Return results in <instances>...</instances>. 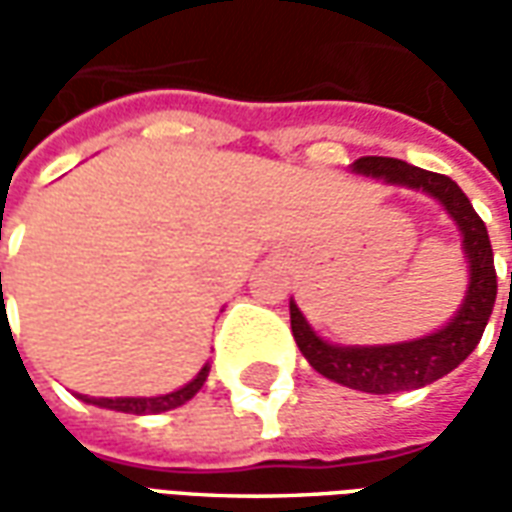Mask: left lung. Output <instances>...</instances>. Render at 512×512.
Listing matches in <instances>:
<instances>
[{"label":"left lung","instance_id":"obj_1","mask_svg":"<svg viewBox=\"0 0 512 512\" xmlns=\"http://www.w3.org/2000/svg\"><path fill=\"white\" fill-rule=\"evenodd\" d=\"M351 172L384 180L386 186H406V189L422 191L439 202L461 233V249L466 257V268H469L466 296L441 329L414 337V340H403V343H329L312 329L296 301H290V329L304 359L334 384L370 392V395H392V392L428 386L452 373L472 354L483 337L485 323L491 318L496 301V271L488 230L483 219L474 213L472 202L463 194L461 186L447 175L384 156L359 158L351 164Z\"/></svg>","mask_w":512,"mask_h":512}]
</instances>
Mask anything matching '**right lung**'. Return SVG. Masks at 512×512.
Returning <instances> with one entry per match:
<instances>
[{"label":"right lung","mask_w":512,"mask_h":512,"mask_svg":"<svg viewBox=\"0 0 512 512\" xmlns=\"http://www.w3.org/2000/svg\"><path fill=\"white\" fill-rule=\"evenodd\" d=\"M2 277V274H0ZM2 290V285H0ZM211 373V365H202V370L197 376L191 378L189 384H183L175 392H167V395L156 397H87L79 395V400L84 403H93L98 408H109V411H123V414H161V411H172V408L183 406L186 400L197 395L205 384V378Z\"/></svg>","instance_id":"add662e5"}]
</instances>
